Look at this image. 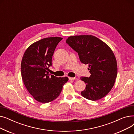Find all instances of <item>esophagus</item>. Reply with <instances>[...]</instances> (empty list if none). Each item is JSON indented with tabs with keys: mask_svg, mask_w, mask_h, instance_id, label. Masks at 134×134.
Wrapping results in <instances>:
<instances>
[{
	"mask_svg": "<svg viewBox=\"0 0 134 134\" xmlns=\"http://www.w3.org/2000/svg\"><path fill=\"white\" fill-rule=\"evenodd\" d=\"M75 78H73V77H69V80H75Z\"/></svg>",
	"mask_w": 134,
	"mask_h": 134,
	"instance_id": "1",
	"label": "esophagus"
}]
</instances>
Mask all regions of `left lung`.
<instances>
[{
  "label": "left lung",
  "mask_w": 134,
  "mask_h": 134,
  "mask_svg": "<svg viewBox=\"0 0 134 134\" xmlns=\"http://www.w3.org/2000/svg\"><path fill=\"white\" fill-rule=\"evenodd\" d=\"M66 43L78 53L80 61L88 64L91 75L80 79L86 84L81 94L87 99H102L113 87L117 74V64L111 49L92 35L69 36Z\"/></svg>",
  "instance_id": "1"
}]
</instances>
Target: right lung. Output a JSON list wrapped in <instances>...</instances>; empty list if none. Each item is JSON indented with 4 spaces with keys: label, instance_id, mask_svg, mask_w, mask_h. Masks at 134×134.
<instances>
[{
    "label": "right lung",
    "instance_id": "obj_1",
    "mask_svg": "<svg viewBox=\"0 0 134 134\" xmlns=\"http://www.w3.org/2000/svg\"><path fill=\"white\" fill-rule=\"evenodd\" d=\"M62 38L41 39L31 44L24 53L21 62V74L28 92L37 102H51L57 98L67 77H58L49 73L55 49Z\"/></svg>",
    "mask_w": 134,
    "mask_h": 134
}]
</instances>
